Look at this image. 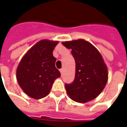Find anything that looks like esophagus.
<instances>
[{"mask_svg": "<svg viewBox=\"0 0 127 127\" xmlns=\"http://www.w3.org/2000/svg\"><path fill=\"white\" fill-rule=\"evenodd\" d=\"M60 72H61V74H63V73H64V68H61L60 69Z\"/></svg>", "mask_w": 127, "mask_h": 127, "instance_id": "1", "label": "esophagus"}]
</instances>
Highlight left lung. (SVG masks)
<instances>
[{"instance_id":"8db88e82","label":"left lung","mask_w":127,"mask_h":127,"mask_svg":"<svg viewBox=\"0 0 127 127\" xmlns=\"http://www.w3.org/2000/svg\"><path fill=\"white\" fill-rule=\"evenodd\" d=\"M71 49L76 61V74L73 83L65 84L67 94L78 102L95 99L105 88L108 79L107 68L99 51L84 39L63 42Z\"/></svg>"}]
</instances>
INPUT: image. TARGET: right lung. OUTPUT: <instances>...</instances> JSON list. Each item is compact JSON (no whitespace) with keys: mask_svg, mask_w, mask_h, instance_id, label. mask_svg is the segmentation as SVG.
Wrapping results in <instances>:
<instances>
[{"mask_svg":"<svg viewBox=\"0 0 127 127\" xmlns=\"http://www.w3.org/2000/svg\"><path fill=\"white\" fill-rule=\"evenodd\" d=\"M57 41L38 42L22 57L17 68V80L22 90L30 97L41 99L50 92L52 85L61 76L55 66L53 50Z\"/></svg>","mask_w":127,"mask_h":127,"instance_id":"add662e5","label":"right lung"}]
</instances>
